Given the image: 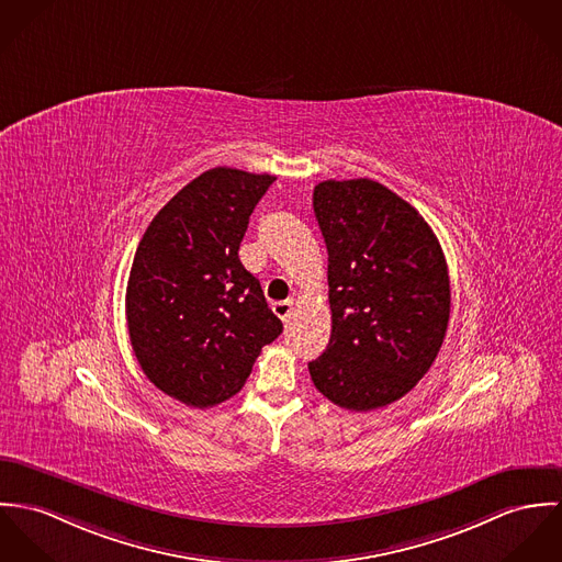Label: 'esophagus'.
Instances as JSON below:
<instances>
[{
    "label": "esophagus",
    "instance_id": "obj_1",
    "mask_svg": "<svg viewBox=\"0 0 562 562\" xmlns=\"http://www.w3.org/2000/svg\"><path fill=\"white\" fill-rule=\"evenodd\" d=\"M293 308H295V302H293V300L276 302V304H273V312H276V316H278V318H282V321H289V318H291Z\"/></svg>",
    "mask_w": 562,
    "mask_h": 562
}]
</instances>
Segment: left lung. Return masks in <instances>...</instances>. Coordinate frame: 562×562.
I'll use <instances>...</instances> for the list:
<instances>
[{"mask_svg": "<svg viewBox=\"0 0 562 562\" xmlns=\"http://www.w3.org/2000/svg\"><path fill=\"white\" fill-rule=\"evenodd\" d=\"M312 204L329 256L331 336L308 371L334 405L371 412L436 362L450 316L446 258L425 217L376 181H323Z\"/></svg>", "mask_w": 562, "mask_h": 562, "instance_id": "1", "label": "left lung"}]
</instances>
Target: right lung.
Returning <instances> with one entry per match:
<instances>
[{"mask_svg":"<svg viewBox=\"0 0 562 562\" xmlns=\"http://www.w3.org/2000/svg\"><path fill=\"white\" fill-rule=\"evenodd\" d=\"M276 181L213 168L148 224L126 284V327L144 374L189 407L235 396L260 349L282 334L239 260L251 211Z\"/></svg>","mask_w":562,"mask_h":562,"instance_id":"right-lung-1","label":"right lung"}]
</instances>
